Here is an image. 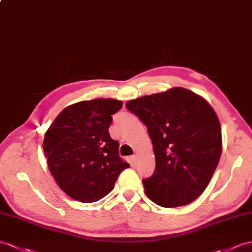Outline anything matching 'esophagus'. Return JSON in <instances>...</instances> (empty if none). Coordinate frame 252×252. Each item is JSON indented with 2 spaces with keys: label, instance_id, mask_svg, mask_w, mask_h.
Returning <instances> with one entry per match:
<instances>
[{
  "label": "esophagus",
  "instance_id": "1",
  "mask_svg": "<svg viewBox=\"0 0 252 252\" xmlns=\"http://www.w3.org/2000/svg\"><path fill=\"white\" fill-rule=\"evenodd\" d=\"M131 161H132L133 164H136V162H137V156H136V155L132 156V157H131Z\"/></svg>",
  "mask_w": 252,
  "mask_h": 252
}]
</instances>
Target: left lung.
Here are the masks:
<instances>
[{
    "label": "left lung",
    "mask_w": 252,
    "mask_h": 252,
    "mask_svg": "<svg viewBox=\"0 0 252 252\" xmlns=\"http://www.w3.org/2000/svg\"><path fill=\"white\" fill-rule=\"evenodd\" d=\"M147 126L156 156L145 192L162 207L193 202L206 189L221 151V126L212 106L184 88L142 96L126 104Z\"/></svg>",
    "instance_id": "8db88e82"
}]
</instances>
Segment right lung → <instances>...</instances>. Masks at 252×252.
Segmentation results:
<instances>
[{
    "label": "right lung",
    "instance_id": "add662e5",
    "mask_svg": "<svg viewBox=\"0 0 252 252\" xmlns=\"http://www.w3.org/2000/svg\"><path fill=\"white\" fill-rule=\"evenodd\" d=\"M122 107L114 98L81 101L64 108L45 134L49 171L74 200L92 203L106 196L124 169L119 143L110 137L112 115Z\"/></svg>",
    "mask_w": 252,
    "mask_h": 252
}]
</instances>
